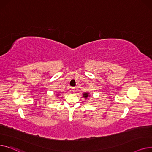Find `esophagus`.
<instances>
[{
	"mask_svg": "<svg viewBox=\"0 0 152 152\" xmlns=\"http://www.w3.org/2000/svg\"><path fill=\"white\" fill-rule=\"evenodd\" d=\"M72 91L73 92V93H75L76 91V89L75 88H72Z\"/></svg>",
	"mask_w": 152,
	"mask_h": 152,
	"instance_id": "esophagus-1",
	"label": "esophagus"
}]
</instances>
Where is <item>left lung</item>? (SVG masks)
Here are the masks:
<instances>
[{
  "instance_id": "1",
  "label": "left lung",
  "mask_w": 152,
  "mask_h": 152,
  "mask_svg": "<svg viewBox=\"0 0 152 152\" xmlns=\"http://www.w3.org/2000/svg\"><path fill=\"white\" fill-rule=\"evenodd\" d=\"M83 97L85 98V99H87L88 97H90V93L88 92H85L83 93Z\"/></svg>"
}]
</instances>
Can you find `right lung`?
<instances>
[{"label": "right lung", "instance_id": "add662e5", "mask_svg": "<svg viewBox=\"0 0 152 152\" xmlns=\"http://www.w3.org/2000/svg\"><path fill=\"white\" fill-rule=\"evenodd\" d=\"M59 94H56V96L58 97V96H59Z\"/></svg>", "mask_w": 152, "mask_h": 152}]
</instances>
